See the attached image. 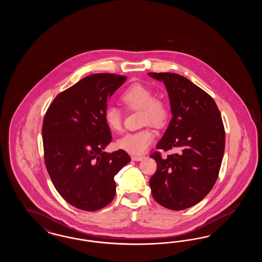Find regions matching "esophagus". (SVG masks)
I'll return each mask as SVG.
<instances>
[{"label":"esophagus","mask_w":262,"mask_h":262,"mask_svg":"<svg viewBox=\"0 0 262 262\" xmlns=\"http://www.w3.org/2000/svg\"><path fill=\"white\" fill-rule=\"evenodd\" d=\"M143 158H144L143 156H136V155L132 156V160H134V161H141Z\"/></svg>","instance_id":"obj_1"}]
</instances>
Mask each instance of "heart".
I'll return each instance as SVG.
<instances>
[{
    "mask_svg": "<svg viewBox=\"0 0 262 262\" xmlns=\"http://www.w3.org/2000/svg\"><path fill=\"white\" fill-rule=\"evenodd\" d=\"M125 108L133 110H140V120L142 125H150L161 127L167 122L169 110L166 103L160 99L154 98V93L150 88L135 83L126 88L120 97ZM106 125L114 132H118L122 127L121 112L109 107L104 113ZM155 138V132L150 127H145L135 133L126 134L117 141V146L120 149L132 155H141L148 149Z\"/></svg>",
    "mask_w": 262,
    "mask_h": 262,
    "instance_id": "heart-1",
    "label": "heart"
}]
</instances>
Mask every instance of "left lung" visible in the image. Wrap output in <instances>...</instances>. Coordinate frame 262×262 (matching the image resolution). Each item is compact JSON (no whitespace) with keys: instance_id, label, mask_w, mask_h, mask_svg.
Listing matches in <instances>:
<instances>
[{"instance_id":"8db88e82","label":"left lung","mask_w":262,"mask_h":262,"mask_svg":"<svg viewBox=\"0 0 262 262\" xmlns=\"http://www.w3.org/2000/svg\"><path fill=\"white\" fill-rule=\"evenodd\" d=\"M148 75L164 83L172 113L156 148L179 150L166 159L158 152L150 156L157 163L150 178L151 192L164 207L184 210L203 200L218 178L225 150L221 114L211 96L187 77L172 73Z\"/></svg>"}]
</instances>
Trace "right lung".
<instances>
[{"label":"right lung","mask_w":262,"mask_h":262,"mask_svg":"<svg viewBox=\"0 0 262 262\" xmlns=\"http://www.w3.org/2000/svg\"><path fill=\"white\" fill-rule=\"evenodd\" d=\"M125 79L113 74L86 76L60 93L44 117L47 171L62 199L78 209L108 205L116 193L114 177L130 161L125 150L104 151L112 141L104 113Z\"/></svg>","instance_id":"right-lung-1"}]
</instances>
